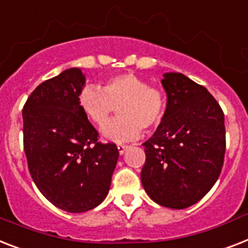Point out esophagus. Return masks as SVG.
Wrapping results in <instances>:
<instances>
[{"instance_id":"34e87169","label":"esophagus","mask_w":248,"mask_h":248,"mask_svg":"<svg viewBox=\"0 0 248 248\" xmlns=\"http://www.w3.org/2000/svg\"><path fill=\"white\" fill-rule=\"evenodd\" d=\"M117 149H118V152H120V154L122 155L124 152H126V149H127V145H124V144H117Z\"/></svg>"}]
</instances>
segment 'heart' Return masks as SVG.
Segmentation results:
<instances>
[{"label":"heart","instance_id":"heart-1","mask_svg":"<svg viewBox=\"0 0 248 248\" xmlns=\"http://www.w3.org/2000/svg\"><path fill=\"white\" fill-rule=\"evenodd\" d=\"M166 94L156 86H149L144 78L131 72L117 74L104 80L102 89L86 86L78 95V106L96 126H103L116 108L117 118L102 128V136L109 141H127L150 130L162 121L166 112Z\"/></svg>","mask_w":248,"mask_h":248}]
</instances>
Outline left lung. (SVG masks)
<instances>
[{
    "instance_id": "left-lung-1",
    "label": "left lung",
    "mask_w": 248,
    "mask_h": 248,
    "mask_svg": "<svg viewBox=\"0 0 248 248\" xmlns=\"http://www.w3.org/2000/svg\"><path fill=\"white\" fill-rule=\"evenodd\" d=\"M167 108L145 148L144 190L156 204L186 209L218 180L225 153L224 113L206 88L178 72L162 80Z\"/></svg>"
}]
</instances>
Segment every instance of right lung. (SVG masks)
Segmentation results:
<instances>
[{
    "instance_id": "1",
    "label": "right lung",
    "mask_w": 248,
    "mask_h": 248,
    "mask_svg": "<svg viewBox=\"0 0 248 248\" xmlns=\"http://www.w3.org/2000/svg\"><path fill=\"white\" fill-rule=\"evenodd\" d=\"M84 85L81 70L68 68L38 85L23 108L31 178L49 202L68 213L92 210L106 199L118 160L116 144L98 141L78 106Z\"/></svg>"
}]
</instances>
